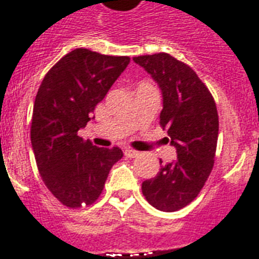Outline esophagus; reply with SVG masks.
<instances>
[{
	"label": "esophagus",
	"instance_id": "34e87169",
	"mask_svg": "<svg viewBox=\"0 0 259 259\" xmlns=\"http://www.w3.org/2000/svg\"><path fill=\"white\" fill-rule=\"evenodd\" d=\"M138 152H136V150L133 149H126L125 150V156L126 157H130V158H134V157H137L138 156Z\"/></svg>",
	"mask_w": 259,
	"mask_h": 259
}]
</instances>
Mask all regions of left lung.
I'll return each mask as SVG.
<instances>
[{"instance_id":"left-lung-1","label":"left lung","mask_w":259,"mask_h":259,"mask_svg":"<svg viewBox=\"0 0 259 259\" xmlns=\"http://www.w3.org/2000/svg\"><path fill=\"white\" fill-rule=\"evenodd\" d=\"M162 94L160 125L176 148L177 158L157 176L142 183V193L160 211L172 212L189 204L212 170L219 117L212 95L189 66L168 54L133 58Z\"/></svg>"}]
</instances>
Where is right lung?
Masks as SVG:
<instances>
[{
  "mask_svg": "<svg viewBox=\"0 0 259 259\" xmlns=\"http://www.w3.org/2000/svg\"><path fill=\"white\" fill-rule=\"evenodd\" d=\"M130 58L78 48L63 56L42 79L33 105L30 142L47 188L62 204H93L111 166L123 153L83 141L95 106L123 72Z\"/></svg>",
  "mask_w": 259,
  "mask_h": 259,
  "instance_id": "1",
  "label": "right lung"
}]
</instances>
